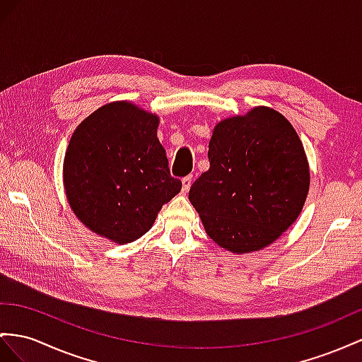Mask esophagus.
Returning a JSON list of instances; mask_svg holds the SVG:
<instances>
[{"instance_id": "1", "label": "esophagus", "mask_w": 362, "mask_h": 362, "mask_svg": "<svg viewBox=\"0 0 362 362\" xmlns=\"http://www.w3.org/2000/svg\"><path fill=\"white\" fill-rule=\"evenodd\" d=\"M192 183V175H187V177L182 179V185H183V191H188Z\"/></svg>"}]
</instances>
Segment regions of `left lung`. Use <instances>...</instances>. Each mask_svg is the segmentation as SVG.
Here are the masks:
<instances>
[{"instance_id": "obj_1", "label": "left lung", "mask_w": 362, "mask_h": 362, "mask_svg": "<svg viewBox=\"0 0 362 362\" xmlns=\"http://www.w3.org/2000/svg\"><path fill=\"white\" fill-rule=\"evenodd\" d=\"M209 170L191 185L189 200L208 235L234 254L258 251L298 217L309 166L298 134L278 111L258 107L214 128Z\"/></svg>"}]
</instances>
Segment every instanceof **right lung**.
Listing matches in <instances>:
<instances>
[{
  "mask_svg": "<svg viewBox=\"0 0 362 362\" xmlns=\"http://www.w3.org/2000/svg\"><path fill=\"white\" fill-rule=\"evenodd\" d=\"M159 119L129 102L100 107L73 133L64 187L78 218L119 245L150 229L182 188L157 139Z\"/></svg>",
  "mask_w": 362,
  "mask_h": 362,
  "instance_id": "add662e5",
  "label": "right lung"
}]
</instances>
